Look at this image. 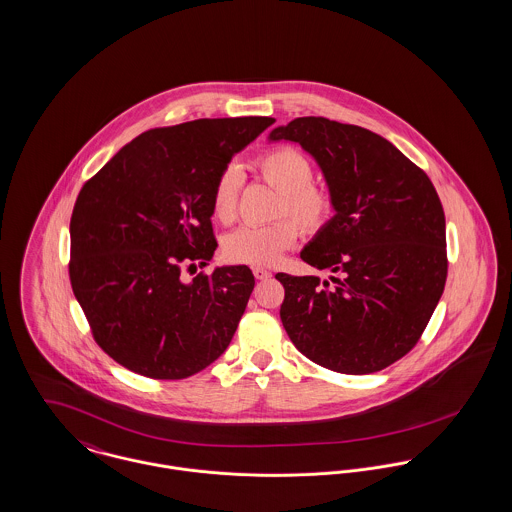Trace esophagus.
<instances>
[{"mask_svg":"<svg viewBox=\"0 0 512 512\" xmlns=\"http://www.w3.org/2000/svg\"><path fill=\"white\" fill-rule=\"evenodd\" d=\"M253 275H255L257 280H267V278L273 276V273L267 271V269H263V267H255V269H253Z\"/></svg>","mask_w":512,"mask_h":512,"instance_id":"34e87169","label":"esophagus"}]
</instances>
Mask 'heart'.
Wrapping results in <instances>:
<instances>
[{
  "instance_id": "obj_1",
  "label": "heart",
  "mask_w": 512,
  "mask_h": 512,
  "mask_svg": "<svg viewBox=\"0 0 512 512\" xmlns=\"http://www.w3.org/2000/svg\"><path fill=\"white\" fill-rule=\"evenodd\" d=\"M259 177L280 193L278 214L294 218L302 230H321L333 210L331 197L312 181V163L294 148H275L255 161ZM239 171L236 165L226 167L212 189V216L220 224L234 222L237 212ZM298 239V230L290 220H276L267 226H241L224 239V257L232 263L269 267L275 265L286 249Z\"/></svg>"
}]
</instances>
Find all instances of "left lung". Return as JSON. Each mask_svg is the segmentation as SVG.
I'll use <instances>...</instances> for the list:
<instances>
[{"label": "left lung", "instance_id": "1", "mask_svg": "<svg viewBox=\"0 0 512 512\" xmlns=\"http://www.w3.org/2000/svg\"><path fill=\"white\" fill-rule=\"evenodd\" d=\"M267 140L314 158L335 212L300 251L329 280L276 275L290 341L341 374L394 364L419 341L446 282V222L431 179L386 138L329 118H294Z\"/></svg>", "mask_w": 512, "mask_h": 512}]
</instances>
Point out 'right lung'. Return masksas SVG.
Listing matches in <instances>:
<instances>
[{"mask_svg": "<svg viewBox=\"0 0 512 512\" xmlns=\"http://www.w3.org/2000/svg\"><path fill=\"white\" fill-rule=\"evenodd\" d=\"M275 118H198L140 134L79 191L70 280L97 345L124 368L181 380L228 349L255 286L245 265H206L212 189Z\"/></svg>", "mask_w": 512, "mask_h": 512, "instance_id": "right-lung-1", "label": "right lung"}]
</instances>
